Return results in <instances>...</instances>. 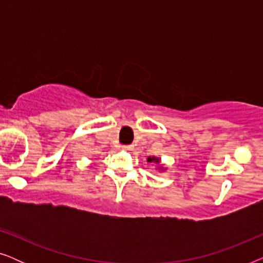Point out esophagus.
Returning <instances> with one entry per match:
<instances>
[{
    "label": "esophagus",
    "instance_id": "34e87169",
    "mask_svg": "<svg viewBox=\"0 0 263 263\" xmlns=\"http://www.w3.org/2000/svg\"><path fill=\"white\" fill-rule=\"evenodd\" d=\"M133 147L130 145H127V146H122V149L123 151H130Z\"/></svg>",
    "mask_w": 263,
    "mask_h": 263
}]
</instances>
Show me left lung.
Segmentation results:
<instances>
[{"label": "left lung", "mask_w": 263, "mask_h": 263, "mask_svg": "<svg viewBox=\"0 0 263 263\" xmlns=\"http://www.w3.org/2000/svg\"><path fill=\"white\" fill-rule=\"evenodd\" d=\"M147 161H148V163H154V164H156L158 171L163 172V171L166 170V167H164V165L161 164L160 158H158V157H148V158H147Z\"/></svg>", "instance_id": "left-lung-1"}]
</instances>
